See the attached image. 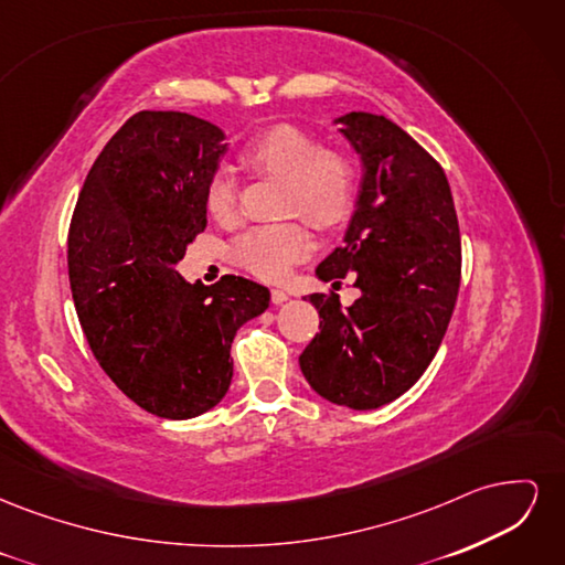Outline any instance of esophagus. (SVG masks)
I'll return each instance as SVG.
<instances>
[{
  "instance_id": "obj_1",
  "label": "esophagus",
  "mask_w": 565,
  "mask_h": 565,
  "mask_svg": "<svg viewBox=\"0 0 565 565\" xmlns=\"http://www.w3.org/2000/svg\"><path fill=\"white\" fill-rule=\"evenodd\" d=\"M289 299V295L285 292V289H270V301L276 303V306H280V303H285Z\"/></svg>"
}]
</instances>
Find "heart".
I'll return each mask as SVG.
<instances>
[{
	"label": "heart",
	"instance_id": "heart-1",
	"mask_svg": "<svg viewBox=\"0 0 565 565\" xmlns=\"http://www.w3.org/2000/svg\"><path fill=\"white\" fill-rule=\"evenodd\" d=\"M241 162L254 174L285 183V207L322 231L339 228L355 207L353 158L324 150L320 139L295 125H278L256 136L243 148ZM204 202L216 221L235 216V181L224 169L210 179ZM311 247V235L301 224H273L247 231L235 245V259L254 276L280 280Z\"/></svg>",
	"mask_w": 565,
	"mask_h": 565
}]
</instances>
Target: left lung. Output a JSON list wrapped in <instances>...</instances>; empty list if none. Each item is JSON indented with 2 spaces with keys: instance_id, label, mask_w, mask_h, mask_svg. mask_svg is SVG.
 <instances>
[{
  "instance_id": "obj_1",
  "label": "left lung",
  "mask_w": 565,
  "mask_h": 565,
  "mask_svg": "<svg viewBox=\"0 0 565 565\" xmlns=\"http://www.w3.org/2000/svg\"><path fill=\"white\" fill-rule=\"evenodd\" d=\"M334 125L363 177L344 245L316 276H353L361 299L341 309L337 295L306 297L322 320L299 367L324 401L377 409L422 377L446 337L461 273L459 226L446 172L413 136L363 110Z\"/></svg>"
}]
</instances>
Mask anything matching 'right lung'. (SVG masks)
I'll list each match as a JSON object with an SVG mask.
<instances>
[{
	"instance_id": "1",
	"label": "right lung",
	"mask_w": 565,
	"mask_h": 565,
	"mask_svg": "<svg viewBox=\"0 0 565 565\" xmlns=\"http://www.w3.org/2000/svg\"><path fill=\"white\" fill-rule=\"evenodd\" d=\"M226 134L188 113L141 110L100 150L77 198L67 273L98 365L146 413L191 419L224 401L231 344L268 287L183 280L177 264L207 226V183Z\"/></svg>"
}]
</instances>
